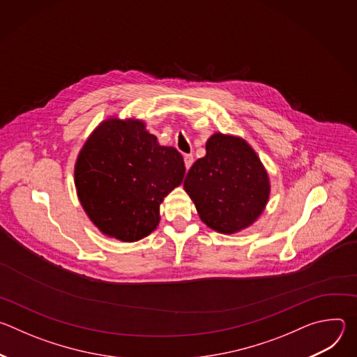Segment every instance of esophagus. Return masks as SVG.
<instances>
[{"label": "esophagus", "mask_w": 357, "mask_h": 357, "mask_svg": "<svg viewBox=\"0 0 357 357\" xmlns=\"http://www.w3.org/2000/svg\"><path fill=\"white\" fill-rule=\"evenodd\" d=\"M183 160H185V167H186V169H189V168L192 167V164H193V155H192V154H186V155L183 157Z\"/></svg>", "instance_id": "esophagus-1"}]
</instances>
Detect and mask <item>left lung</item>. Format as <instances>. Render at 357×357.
<instances>
[{"label":"left lung","mask_w":357,"mask_h":357,"mask_svg":"<svg viewBox=\"0 0 357 357\" xmlns=\"http://www.w3.org/2000/svg\"><path fill=\"white\" fill-rule=\"evenodd\" d=\"M183 188L200 220L222 234H234L256 222L271 192L270 176L251 145L238 135L215 132L206 155L189 169Z\"/></svg>","instance_id":"8db88e82"}]
</instances>
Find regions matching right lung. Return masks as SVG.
I'll return each instance as SVG.
<instances>
[{
    "label": "right lung",
    "instance_id": "add662e5",
    "mask_svg": "<svg viewBox=\"0 0 357 357\" xmlns=\"http://www.w3.org/2000/svg\"><path fill=\"white\" fill-rule=\"evenodd\" d=\"M183 158L139 119L107 117L83 144L75 186L90 222L110 238L138 241L160 223L164 197L185 176Z\"/></svg>",
    "mask_w": 357,
    "mask_h": 357
}]
</instances>
